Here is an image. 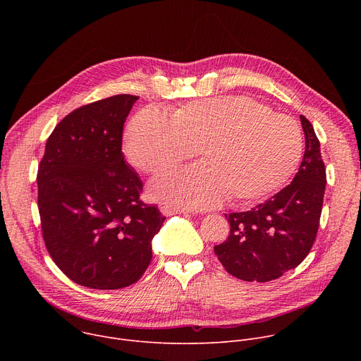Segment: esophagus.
Segmentation results:
<instances>
[{"mask_svg":"<svg viewBox=\"0 0 361 361\" xmlns=\"http://www.w3.org/2000/svg\"><path fill=\"white\" fill-rule=\"evenodd\" d=\"M161 213L164 216H173V214H185L187 212L181 210V209H177V207H171V205H163Z\"/></svg>","mask_w":361,"mask_h":361,"instance_id":"obj_1","label":"esophagus"}]
</instances>
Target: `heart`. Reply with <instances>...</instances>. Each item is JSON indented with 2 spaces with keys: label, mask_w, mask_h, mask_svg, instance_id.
<instances>
[{
  "label": "heart",
  "mask_w": 361,
  "mask_h": 361,
  "mask_svg": "<svg viewBox=\"0 0 361 361\" xmlns=\"http://www.w3.org/2000/svg\"><path fill=\"white\" fill-rule=\"evenodd\" d=\"M201 148L204 163L154 178V198L184 209H209L266 197L295 171L304 148L300 126L248 97L192 101L169 117L148 107L127 126L124 151L138 170L156 174Z\"/></svg>",
  "instance_id": "b5f03b06"
}]
</instances>
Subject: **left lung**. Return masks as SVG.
<instances>
[{"instance_id":"1","label":"left lung","mask_w":361,"mask_h":361,"mask_svg":"<svg viewBox=\"0 0 361 361\" xmlns=\"http://www.w3.org/2000/svg\"><path fill=\"white\" fill-rule=\"evenodd\" d=\"M305 151L291 184L250 212L226 214L227 240L214 247L220 263L244 281L266 283L295 269L317 235L326 190V167L312 123L300 116Z\"/></svg>"}]
</instances>
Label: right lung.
<instances>
[{"mask_svg":"<svg viewBox=\"0 0 361 361\" xmlns=\"http://www.w3.org/2000/svg\"><path fill=\"white\" fill-rule=\"evenodd\" d=\"M135 95L82 106L47 140L38 167V210L45 247L74 283L127 287L144 274L151 240L166 217L140 200L142 183L126 163L123 128Z\"/></svg>","mask_w":361,"mask_h":361,"instance_id":"1","label":"right lung"}]
</instances>
